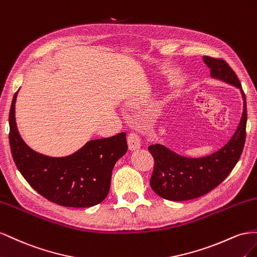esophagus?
<instances>
[{"label":"esophagus","mask_w":257,"mask_h":257,"mask_svg":"<svg viewBox=\"0 0 257 257\" xmlns=\"http://www.w3.org/2000/svg\"><path fill=\"white\" fill-rule=\"evenodd\" d=\"M127 141H128V146H129L130 151H136L138 149H140L141 139L137 134H135V133L129 134Z\"/></svg>","instance_id":"1"}]
</instances>
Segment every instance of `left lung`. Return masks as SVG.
<instances>
[{"label":"left lung","instance_id":"8db88e82","mask_svg":"<svg viewBox=\"0 0 257 257\" xmlns=\"http://www.w3.org/2000/svg\"><path fill=\"white\" fill-rule=\"evenodd\" d=\"M203 61L210 69L211 77L239 88L243 100L242 116L230 140L208 156L190 158L179 155L165 145L149 146L155 160L150 184L154 192L167 200L185 201L208 194L228 177L243 151L247 114L240 80L223 59L203 56Z\"/></svg>","mask_w":257,"mask_h":257}]
</instances>
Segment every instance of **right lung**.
Instances as JSON below:
<instances>
[{
	"label": "right lung",
	"instance_id": "1",
	"mask_svg": "<svg viewBox=\"0 0 257 257\" xmlns=\"http://www.w3.org/2000/svg\"><path fill=\"white\" fill-rule=\"evenodd\" d=\"M14 94L10 111V145L18 170L30 186L51 202L63 207L88 208L105 199L116 161L128 150L126 134L88 141L64 157H50L28 146L15 117Z\"/></svg>",
	"mask_w": 257,
	"mask_h": 257
}]
</instances>
